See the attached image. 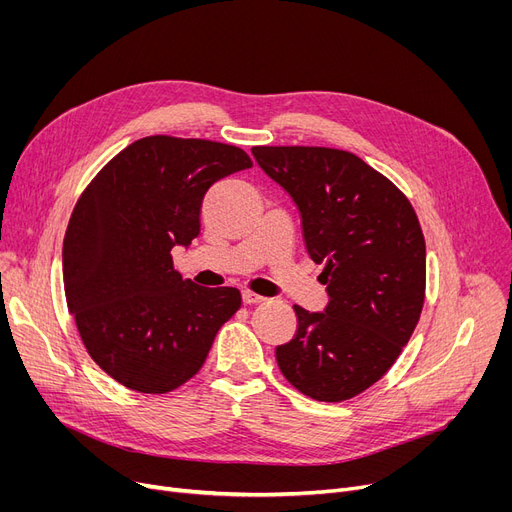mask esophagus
I'll return each instance as SVG.
<instances>
[{
	"instance_id": "1",
	"label": "esophagus",
	"mask_w": 512,
	"mask_h": 512,
	"mask_svg": "<svg viewBox=\"0 0 512 512\" xmlns=\"http://www.w3.org/2000/svg\"><path fill=\"white\" fill-rule=\"evenodd\" d=\"M242 301H245V305H259V303H263L265 299L261 297V294H255V292H251V290H245V292H242Z\"/></svg>"
}]
</instances>
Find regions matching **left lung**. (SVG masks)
Listing matches in <instances>:
<instances>
[{"instance_id": "left-lung-1", "label": "left lung", "mask_w": 512, "mask_h": 512, "mask_svg": "<svg viewBox=\"0 0 512 512\" xmlns=\"http://www.w3.org/2000/svg\"><path fill=\"white\" fill-rule=\"evenodd\" d=\"M261 170L297 203L307 253L324 265V313L294 305L299 330L276 348L305 396L342 402L400 357L425 301V238L405 193L361 157L330 147H253Z\"/></svg>"}]
</instances>
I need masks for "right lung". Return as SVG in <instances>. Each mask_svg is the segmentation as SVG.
<instances>
[{"instance_id":"right-lung-1","label":"right lung","mask_w":512,"mask_h":512,"mask_svg":"<svg viewBox=\"0 0 512 512\" xmlns=\"http://www.w3.org/2000/svg\"><path fill=\"white\" fill-rule=\"evenodd\" d=\"M251 166L234 145L153 134L107 161L76 201L62 249L66 303L87 353L118 384L180 388L240 309L236 288L182 280L170 251L199 236L207 188Z\"/></svg>"}]
</instances>
